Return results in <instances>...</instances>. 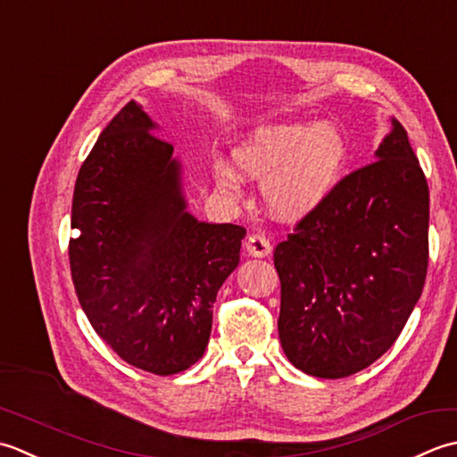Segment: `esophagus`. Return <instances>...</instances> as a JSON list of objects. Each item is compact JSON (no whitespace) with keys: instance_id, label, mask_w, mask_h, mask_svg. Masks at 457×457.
Returning <instances> with one entry per match:
<instances>
[{"instance_id":"1","label":"esophagus","mask_w":457,"mask_h":457,"mask_svg":"<svg viewBox=\"0 0 457 457\" xmlns=\"http://www.w3.org/2000/svg\"><path fill=\"white\" fill-rule=\"evenodd\" d=\"M246 253L254 258H266L272 253V245L264 235H250L246 240Z\"/></svg>"}]
</instances>
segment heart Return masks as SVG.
I'll return each instance as SVG.
<instances>
[{
  "label": "heart",
  "instance_id": "obj_1",
  "mask_svg": "<svg viewBox=\"0 0 457 457\" xmlns=\"http://www.w3.org/2000/svg\"><path fill=\"white\" fill-rule=\"evenodd\" d=\"M349 162L345 134L331 122H280L254 128L232 150V163L262 179L266 204L282 219H303L337 189ZM217 187L235 191L237 175L215 165Z\"/></svg>",
  "mask_w": 457,
  "mask_h": 457
}]
</instances>
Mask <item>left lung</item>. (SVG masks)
I'll use <instances>...</instances> for the list:
<instances>
[{
  "instance_id": "obj_1",
  "label": "left lung",
  "mask_w": 457,
  "mask_h": 457,
  "mask_svg": "<svg viewBox=\"0 0 457 457\" xmlns=\"http://www.w3.org/2000/svg\"><path fill=\"white\" fill-rule=\"evenodd\" d=\"M375 160L339 181L274 250L280 343L295 369L343 378L393 347L420 300L430 193L396 118Z\"/></svg>"
}]
</instances>
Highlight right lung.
Segmentation results:
<instances>
[{"instance_id": "right-lung-1", "label": "right lung", "mask_w": 457, "mask_h": 457, "mask_svg": "<svg viewBox=\"0 0 457 457\" xmlns=\"http://www.w3.org/2000/svg\"><path fill=\"white\" fill-rule=\"evenodd\" d=\"M157 128L132 100L100 134L74 185L69 258L95 331L128 365L165 377L207 349L246 230L191 215L181 162Z\"/></svg>"}]
</instances>
